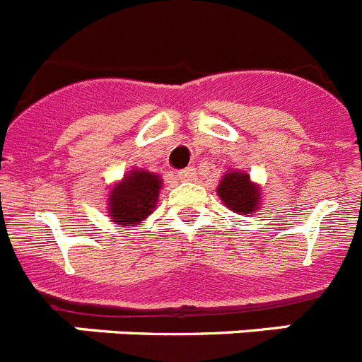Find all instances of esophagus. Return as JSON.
<instances>
[{
	"label": "esophagus",
	"instance_id": "obj_1",
	"mask_svg": "<svg viewBox=\"0 0 362 362\" xmlns=\"http://www.w3.org/2000/svg\"><path fill=\"white\" fill-rule=\"evenodd\" d=\"M179 181H194L196 179V168H185L177 172Z\"/></svg>",
	"mask_w": 362,
	"mask_h": 362
}]
</instances>
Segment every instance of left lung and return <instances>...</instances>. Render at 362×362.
I'll return each mask as SVG.
<instances>
[{"instance_id": "8db88e82", "label": "left lung", "mask_w": 362, "mask_h": 362, "mask_svg": "<svg viewBox=\"0 0 362 362\" xmlns=\"http://www.w3.org/2000/svg\"><path fill=\"white\" fill-rule=\"evenodd\" d=\"M218 196L227 209L238 214H255L260 209V187L240 170H228L221 177Z\"/></svg>"}]
</instances>
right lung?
Segmentation results:
<instances>
[{"instance_id": "right-lung-1", "label": "right lung", "mask_w": 362, "mask_h": 362, "mask_svg": "<svg viewBox=\"0 0 362 362\" xmlns=\"http://www.w3.org/2000/svg\"><path fill=\"white\" fill-rule=\"evenodd\" d=\"M163 187L159 175L135 168L129 170L120 183L110 190L107 212L111 221L119 225L141 223L153 212Z\"/></svg>"}]
</instances>
